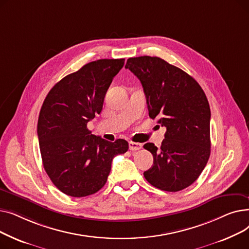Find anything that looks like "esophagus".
<instances>
[{
	"label": "esophagus",
	"instance_id": "34e87169",
	"mask_svg": "<svg viewBox=\"0 0 249 249\" xmlns=\"http://www.w3.org/2000/svg\"><path fill=\"white\" fill-rule=\"evenodd\" d=\"M142 148V144L138 142L129 141V149L130 150H139Z\"/></svg>",
	"mask_w": 249,
	"mask_h": 249
}]
</instances>
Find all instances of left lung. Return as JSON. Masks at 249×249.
I'll use <instances>...</instances> for the list:
<instances>
[{
    "instance_id": "left-lung-1",
    "label": "left lung",
    "mask_w": 249,
    "mask_h": 249,
    "mask_svg": "<svg viewBox=\"0 0 249 249\" xmlns=\"http://www.w3.org/2000/svg\"><path fill=\"white\" fill-rule=\"evenodd\" d=\"M143 87L151 119L166 128L160 148L144 144L153 164L144 178L166 192L181 191L199 178L211 152V111L204 90L190 74L156 56L128 58Z\"/></svg>"
}]
</instances>
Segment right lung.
I'll list each match as a JSON object with an SVG mask.
<instances>
[{
    "label": "right lung",
    "mask_w": 249,
    "mask_h": 249,
    "mask_svg": "<svg viewBox=\"0 0 249 249\" xmlns=\"http://www.w3.org/2000/svg\"><path fill=\"white\" fill-rule=\"evenodd\" d=\"M124 58L91 61L64 76L47 94L37 134L42 162L53 185L74 198L87 197L106 184L114 156L128 142H110L91 134L88 122L103 109L104 99Z\"/></svg>",
    "instance_id": "add662e5"
}]
</instances>
